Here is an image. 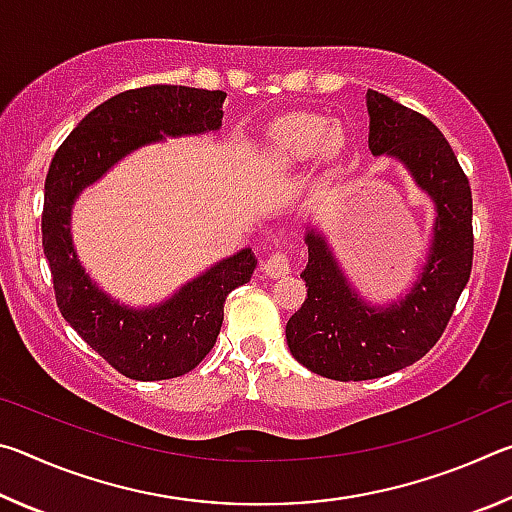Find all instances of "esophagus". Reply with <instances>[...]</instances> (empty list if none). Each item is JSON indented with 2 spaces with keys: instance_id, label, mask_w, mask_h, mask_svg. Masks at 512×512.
<instances>
[{
  "instance_id": "esophagus-1",
  "label": "esophagus",
  "mask_w": 512,
  "mask_h": 512,
  "mask_svg": "<svg viewBox=\"0 0 512 512\" xmlns=\"http://www.w3.org/2000/svg\"><path fill=\"white\" fill-rule=\"evenodd\" d=\"M264 273L268 277H282L291 273V259L287 253H282V250H277L271 257L264 262Z\"/></svg>"
}]
</instances>
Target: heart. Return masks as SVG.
I'll return each instance as SVG.
<instances>
[{
  "instance_id": "obj_1",
  "label": "heart",
  "mask_w": 512,
  "mask_h": 512,
  "mask_svg": "<svg viewBox=\"0 0 512 512\" xmlns=\"http://www.w3.org/2000/svg\"><path fill=\"white\" fill-rule=\"evenodd\" d=\"M345 144L343 128L320 115H289L268 128L264 158L275 167H293L316 153L332 158Z\"/></svg>"
}]
</instances>
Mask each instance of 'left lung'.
<instances>
[{"label":"left lung","mask_w":512,"mask_h":512,"mask_svg":"<svg viewBox=\"0 0 512 512\" xmlns=\"http://www.w3.org/2000/svg\"><path fill=\"white\" fill-rule=\"evenodd\" d=\"M372 155L411 171L436 205L427 264L402 300L372 307L350 287L323 235L307 230V298L289 318L287 343L298 363L320 377L363 381L420 361L443 336L470 280L472 192L452 146L436 124L386 94H366Z\"/></svg>","instance_id":"8db88e82"}]
</instances>
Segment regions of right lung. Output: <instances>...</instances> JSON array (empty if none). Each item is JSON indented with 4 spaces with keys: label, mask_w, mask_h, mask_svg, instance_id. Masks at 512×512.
Instances as JSON below:
<instances>
[{
    "label": "right lung",
    "mask_w": 512,
    "mask_h": 512,
    "mask_svg": "<svg viewBox=\"0 0 512 512\" xmlns=\"http://www.w3.org/2000/svg\"><path fill=\"white\" fill-rule=\"evenodd\" d=\"M225 92L185 85L126 90L88 112L51 160L42 207V248L56 302L81 339L121 375L160 381L187 375L214 348L223 305L232 289L250 282L257 259L244 248L194 277L162 305H119L90 280L79 262L69 216L85 187L144 144L167 137L219 131Z\"/></svg>",
    "instance_id": "obj_1"
}]
</instances>
